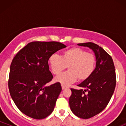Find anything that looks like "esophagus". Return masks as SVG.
I'll use <instances>...</instances> for the list:
<instances>
[{"mask_svg":"<svg viewBox=\"0 0 126 126\" xmlns=\"http://www.w3.org/2000/svg\"><path fill=\"white\" fill-rule=\"evenodd\" d=\"M62 89H64L68 87L67 86H65V85H62Z\"/></svg>","mask_w":126,"mask_h":126,"instance_id":"esophagus-1","label":"esophagus"}]
</instances>
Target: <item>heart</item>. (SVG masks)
I'll list each match as a JSON object with an SVG mask.
<instances>
[{
    "label": "heart",
    "instance_id": "obj_1",
    "mask_svg": "<svg viewBox=\"0 0 126 126\" xmlns=\"http://www.w3.org/2000/svg\"><path fill=\"white\" fill-rule=\"evenodd\" d=\"M48 63L52 73L56 75L60 74L68 66L69 70L56 78L62 85H68L78 78L82 81L90 77L95 69L96 59L92 53L79 47H73L64 50L61 56L52 54L49 57Z\"/></svg>",
    "mask_w": 126,
    "mask_h": 126
}]
</instances>
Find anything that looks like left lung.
<instances>
[{
	"instance_id": "1",
	"label": "left lung",
	"mask_w": 126,
	"mask_h": 126,
	"mask_svg": "<svg viewBox=\"0 0 126 126\" xmlns=\"http://www.w3.org/2000/svg\"><path fill=\"white\" fill-rule=\"evenodd\" d=\"M78 46L89 47L95 53L96 67L89 78L78 86L82 89L71 88L69 105L79 118L87 119L95 116L108 105L116 85V75L112 57L95 43H85Z\"/></svg>"
}]
</instances>
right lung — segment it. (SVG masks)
<instances>
[{"instance_id": "add662e5", "label": "right lung", "mask_w": 126, "mask_h": 126, "mask_svg": "<svg viewBox=\"0 0 126 126\" xmlns=\"http://www.w3.org/2000/svg\"><path fill=\"white\" fill-rule=\"evenodd\" d=\"M65 47L56 41L31 42L13 59L9 90L17 107L27 116L40 120L53 112L62 86L60 82L46 86L53 78L49 70L48 59Z\"/></svg>"}]
</instances>
